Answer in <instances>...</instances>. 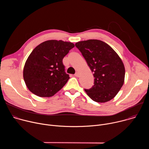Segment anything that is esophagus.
Returning <instances> with one entry per match:
<instances>
[{
	"label": "esophagus",
	"instance_id": "1",
	"mask_svg": "<svg viewBox=\"0 0 149 149\" xmlns=\"http://www.w3.org/2000/svg\"><path fill=\"white\" fill-rule=\"evenodd\" d=\"M75 77H79V73L78 72H75Z\"/></svg>",
	"mask_w": 149,
	"mask_h": 149
}]
</instances>
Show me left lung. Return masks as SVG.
<instances>
[{
    "mask_svg": "<svg viewBox=\"0 0 149 149\" xmlns=\"http://www.w3.org/2000/svg\"><path fill=\"white\" fill-rule=\"evenodd\" d=\"M75 47L94 73V86L84 89L85 91L95 102L113 99L124 84L125 68L121 58L110 45L100 40L80 41Z\"/></svg>",
    "mask_w": 149,
    "mask_h": 149,
    "instance_id": "left-lung-1",
    "label": "left lung"
}]
</instances>
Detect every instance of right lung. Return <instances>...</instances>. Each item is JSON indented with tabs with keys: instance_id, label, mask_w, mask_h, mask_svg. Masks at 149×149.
<instances>
[{
	"instance_id": "add662e5",
	"label": "right lung",
	"mask_w": 149,
	"mask_h": 149,
	"mask_svg": "<svg viewBox=\"0 0 149 149\" xmlns=\"http://www.w3.org/2000/svg\"><path fill=\"white\" fill-rule=\"evenodd\" d=\"M74 47L72 43L49 40L38 45L28 56L24 68L28 88L41 97L53 96L70 78L62 59Z\"/></svg>"
}]
</instances>
